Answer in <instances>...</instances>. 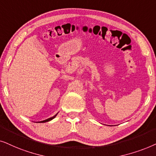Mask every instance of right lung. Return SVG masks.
Listing matches in <instances>:
<instances>
[{"label": "right lung", "instance_id": "obj_1", "mask_svg": "<svg viewBox=\"0 0 156 156\" xmlns=\"http://www.w3.org/2000/svg\"><path fill=\"white\" fill-rule=\"evenodd\" d=\"M57 115V114L56 115H55L54 116H53V117H51V118H48V119H46V120H43V121H41V122H38V123H45V122H48V121H50V120H53L54 118L55 117V116Z\"/></svg>", "mask_w": 156, "mask_h": 156}]
</instances>
